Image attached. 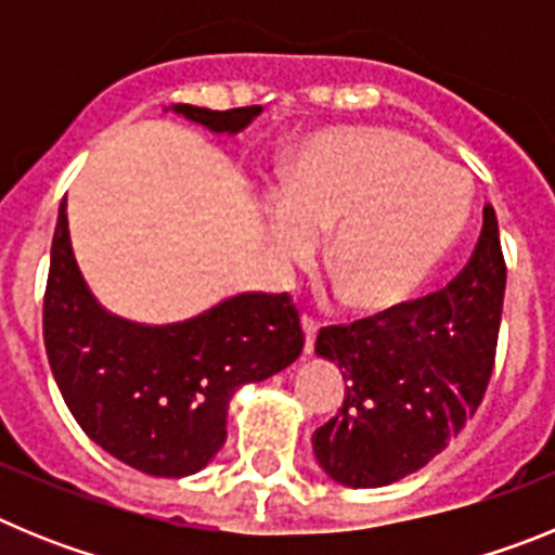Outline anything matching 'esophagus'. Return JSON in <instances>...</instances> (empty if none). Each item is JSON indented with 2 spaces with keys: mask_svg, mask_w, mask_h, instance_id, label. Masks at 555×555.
<instances>
[{
  "mask_svg": "<svg viewBox=\"0 0 555 555\" xmlns=\"http://www.w3.org/2000/svg\"><path fill=\"white\" fill-rule=\"evenodd\" d=\"M317 331H320V322L311 320V317H302V333H306V356H311L313 352V341H317Z\"/></svg>",
  "mask_w": 555,
  "mask_h": 555,
  "instance_id": "obj_1",
  "label": "esophagus"
}]
</instances>
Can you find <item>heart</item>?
<instances>
[{
  "mask_svg": "<svg viewBox=\"0 0 555 555\" xmlns=\"http://www.w3.org/2000/svg\"><path fill=\"white\" fill-rule=\"evenodd\" d=\"M467 171L405 132L350 127L320 135L283 169L269 242L302 261L331 230L327 267L352 308L403 306L430 281L469 217Z\"/></svg>",
  "mask_w": 555,
  "mask_h": 555,
  "instance_id": "obj_1",
  "label": "heart"
}]
</instances>
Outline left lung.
Here are the masks:
<instances>
[{
    "instance_id": "1",
    "label": "left lung",
    "mask_w": 555,
    "mask_h": 555,
    "mask_svg": "<svg viewBox=\"0 0 555 555\" xmlns=\"http://www.w3.org/2000/svg\"><path fill=\"white\" fill-rule=\"evenodd\" d=\"M503 292L498 217L483 205L473 258L448 288L347 327H322L317 356L347 380L338 414L311 436L327 478L389 487L448 448L492 377Z\"/></svg>"
}]
</instances>
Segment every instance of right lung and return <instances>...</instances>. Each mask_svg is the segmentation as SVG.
<instances>
[{"instance_id":"obj_1","label":"right lung","mask_w":555,"mask_h":555,"mask_svg":"<svg viewBox=\"0 0 555 555\" xmlns=\"http://www.w3.org/2000/svg\"><path fill=\"white\" fill-rule=\"evenodd\" d=\"M171 111L235 135L263 107ZM43 345L57 389L91 442L139 473L183 478L222 450L235 389L294 364L306 338L286 292L233 294L169 325L105 311L75 261L63 199L43 294Z\"/></svg>"}]
</instances>
